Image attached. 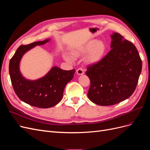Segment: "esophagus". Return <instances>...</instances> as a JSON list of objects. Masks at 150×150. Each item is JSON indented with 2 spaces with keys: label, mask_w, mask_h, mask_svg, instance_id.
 Returning <instances> with one entry per match:
<instances>
[{
  "label": "esophagus",
  "mask_w": 150,
  "mask_h": 150,
  "mask_svg": "<svg viewBox=\"0 0 150 150\" xmlns=\"http://www.w3.org/2000/svg\"><path fill=\"white\" fill-rule=\"evenodd\" d=\"M84 71L83 69H82V68H79V69H78L76 70V73L79 74V75H81V74H84Z\"/></svg>",
  "instance_id": "34e87169"
}]
</instances>
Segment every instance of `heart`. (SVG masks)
I'll return each instance as SVG.
<instances>
[{"label": "heart", "mask_w": 150, "mask_h": 150, "mask_svg": "<svg viewBox=\"0 0 150 150\" xmlns=\"http://www.w3.org/2000/svg\"><path fill=\"white\" fill-rule=\"evenodd\" d=\"M106 51V46L103 41H98L96 39L91 40L83 46L78 48L72 52L74 57H78L88 52L86 56V61L91 64H96L103 59ZM66 59L72 61L73 58L68 55H64Z\"/></svg>", "instance_id": "obj_1"}]
</instances>
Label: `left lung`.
Here are the masks:
<instances>
[{
  "instance_id": "1",
  "label": "left lung",
  "mask_w": 150,
  "mask_h": 150,
  "mask_svg": "<svg viewBox=\"0 0 150 150\" xmlns=\"http://www.w3.org/2000/svg\"><path fill=\"white\" fill-rule=\"evenodd\" d=\"M111 49L101 61L87 67L89 99L100 106H111L129 98L142 72V61L134 45L119 33L111 35Z\"/></svg>"
}]
</instances>
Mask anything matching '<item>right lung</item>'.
<instances>
[{
  "label": "right lung",
  "mask_w": 150,
  "mask_h": 150,
  "mask_svg": "<svg viewBox=\"0 0 150 150\" xmlns=\"http://www.w3.org/2000/svg\"><path fill=\"white\" fill-rule=\"evenodd\" d=\"M49 39L21 45L9 62V74L13 90L21 100L34 107L48 108L56 105L63 96L66 85L73 78L75 69L62 70L53 67L43 78L29 81L22 77L19 62L22 56L35 46L44 45Z\"/></svg>",
  "instance_id": "1"
}]
</instances>
